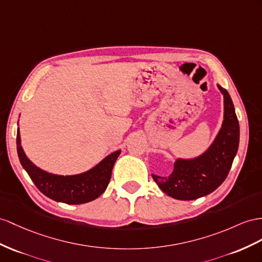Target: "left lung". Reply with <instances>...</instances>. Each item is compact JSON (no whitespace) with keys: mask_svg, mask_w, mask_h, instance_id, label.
Here are the masks:
<instances>
[{"mask_svg":"<svg viewBox=\"0 0 262 262\" xmlns=\"http://www.w3.org/2000/svg\"><path fill=\"white\" fill-rule=\"evenodd\" d=\"M224 94L223 127L212 145L203 155L190 160L178 159L169 177L151 175L167 195L179 200H193L216 190L228 176L239 146V122L229 93Z\"/></svg>","mask_w":262,"mask_h":262,"instance_id":"1","label":"left lung"}]
</instances>
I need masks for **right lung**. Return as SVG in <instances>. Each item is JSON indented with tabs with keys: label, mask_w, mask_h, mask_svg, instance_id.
Segmentation results:
<instances>
[{
	"label": "right lung",
	"mask_w": 262,
	"mask_h": 262,
	"mask_svg": "<svg viewBox=\"0 0 262 262\" xmlns=\"http://www.w3.org/2000/svg\"><path fill=\"white\" fill-rule=\"evenodd\" d=\"M16 146L21 165L39 191L53 200L69 205L89 203L102 195L110 184L114 164L120 154V150L111 154L94 168L79 175L59 176L39 169L26 157L18 129Z\"/></svg>",
	"instance_id": "1"
}]
</instances>
